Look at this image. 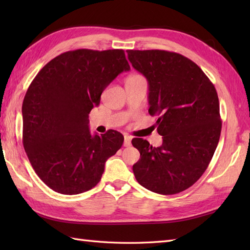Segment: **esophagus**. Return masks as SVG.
<instances>
[{
  "mask_svg": "<svg viewBox=\"0 0 250 250\" xmlns=\"http://www.w3.org/2000/svg\"><path fill=\"white\" fill-rule=\"evenodd\" d=\"M131 136L129 135H125V141H124V146L125 147H129L131 146Z\"/></svg>",
  "mask_w": 250,
  "mask_h": 250,
  "instance_id": "1",
  "label": "esophagus"
}]
</instances>
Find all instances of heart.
Here are the masks:
<instances>
[{"mask_svg": "<svg viewBox=\"0 0 250 250\" xmlns=\"http://www.w3.org/2000/svg\"><path fill=\"white\" fill-rule=\"evenodd\" d=\"M136 76H139V75H132V76H130L129 78H132V77H136Z\"/></svg>", "mask_w": 250, "mask_h": 250, "instance_id": "1", "label": "heart"}]
</instances>
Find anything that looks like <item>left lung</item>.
I'll use <instances>...</instances> for the list:
<instances>
[{"label": "left lung", "instance_id": "8db88e82", "mask_svg": "<svg viewBox=\"0 0 250 250\" xmlns=\"http://www.w3.org/2000/svg\"><path fill=\"white\" fill-rule=\"evenodd\" d=\"M128 59L149 86V114L159 116L160 147L133 139L141 159L133 166L143 187L175 194L191 187L214 156L221 119L214 84L188 58L166 50H128Z\"/></svg>", "mask_w": 250, "mask_h": 250}]
</instances>
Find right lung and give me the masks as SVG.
<instances>
[{"label":"right lung","mask_w":250,"mask_h":250,"mask_svg":"<svg viewBox=\"0 0 250 250\" xmlns=\"http://www.w3.org/2000/svg\"><path fill=\"white\" fill-rule=\"evenodd\" d=\"M130 65L122 49H77L56 57L31 83L22 103V142L32 167L56 192L98 185L105 162L124 143L118 131L91 135L89 113Z\"/></svg>","instance_id":"1"}]
</instances>
